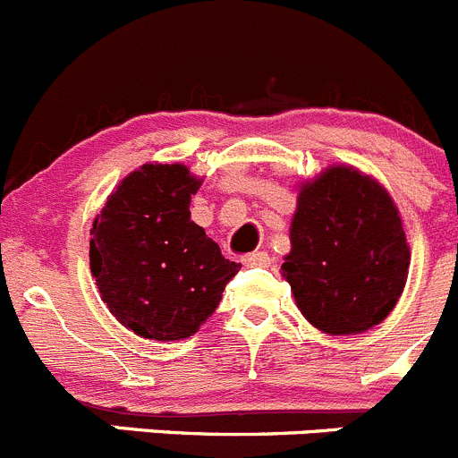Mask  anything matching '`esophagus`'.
<instances>
[{
  "label": "esophagus",
  "instance_id": "34e87169",
  "mask_svg": "<svg viewBox=\"0 0 458 458\" xmlns=\"http://www.w3.org/2000/svg\"><path fill=\"white\" fill-rule=\"evenodd\" d=\"M242 263L250 267H266L270 266V254L267 251H251V254L242 257Z\"/></svg>",
  "mask_w": 458,
  "mask_h": 458
}]
</instances>
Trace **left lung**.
<instances>
[{"mask_svg": "<svg viewBox=\"0 0 458 458\" xmlns=\"http://www.w3.org/2000/svg\"><path fill=\"white\" fill-rule=\"evenodd\" d=\"M281 275L301 316L329 335L384 322L409 276L411 250L391 192L359 167L301 182Z\"/></svg>", "mask_w": 458, "mask_h": 458, "instance_id": "obj_1", "label": "left lung"}]
</instances>
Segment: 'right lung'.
<instances>
[{
	"mask_svg": "<svg viewBox=\"0 0 458 458\" xmlns=\"http://www.w3.org/2000/svg\"><path fill=\"white\" fill-rule=\"evenodd\" d=\"M201 179L183 163L129 172L90 229V272L123 327L149 341H182L213 316L241 263L191 220Z\"/></svg>",
	"mask_w": 458,
	"mask_h": 458,
	"instance_id": "right-lung-1",
	"label": "right lung"
}]
</instances>
